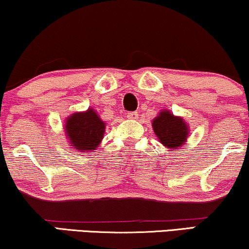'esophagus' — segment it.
<instances>
[{"label": "esophagus", "instance_id": "esophagus-1", "mask_svg": "<svg viewBox=\"0 0 249 249\" xmlns=\"http://www.w3.org/2000/svg\"><path fill=\"white\" fill-rule=\"evenodd\" d=\"M127 118H130V119H135V118H138V112L137 111H130V112H127Z\"/></svg>", "mask_w": 249, "mask_h": 249}]
</instances>
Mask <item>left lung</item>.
I'll use <instances>...</instances> for the list:
<instances>
[{"label":"left lung","instance_id":"8db88e82","mask_svg":"<svg viewBox=\"0 0 249 249\" xmlns=\"http://www.w3.org/2000/svg\"><path fill=\"white\" fill-rule=\"evenodd\" d=\"M154 132L161 143L169 149H175L184 144L187 139V125L181 118L175 117L168 110H164L153 121Z\"/></svg>","mask_w":249,"mask_h":249}]
</instances>
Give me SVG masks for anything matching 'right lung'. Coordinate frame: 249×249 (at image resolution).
<instances>
[{
    "mask_svg": "<svg viewBox=\"0 0 249 249\" xmlns=\"http://www.w3.org/2000/svg\"><path fill=\"white\" fill-rule=\"evenodd\" d=\"M106 125L93 109L77 112L68 118L65 130L70 144L79 152L93 150L101 142Z\"/></svg>",
    "mask_w": 249,
    "mask_h": 249,
    "instance_id": "obj_1",
    "label": "right lung"
}]
</instances>
